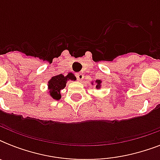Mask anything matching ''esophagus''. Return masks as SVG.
I'll use <instances>...</instances> for the list:
<instances>
[{
  "instance_id": "obj_1",
  "label": "esophagus",
  "mask_w": 160,
  "mask_h": 160,
  "mask_svg": "<svg viewBox=\"0 0 160 160\" xmlns=\"http://www.w3.org/2000/svg\"><path fill=\"white\" fill-rule=\"evenodd\" d=\"M76 77H77V80L79 81H81L83 80V78H84V75H83L82 73H77L76 74Z\"/></svg>"
}]
</instances>
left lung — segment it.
<instances>
[{
	"label": "left lung",
	"instance_id": "obj_1",
	"mask_svg": "<svg viewBox=\"0 0 160 160\" xmlns=\"http://www.w3.org/2000/svg\"><path fill=\"white\" fill-rule=\"evenodd\" d=\"M95 84H96V86H95V89H97V90H100V88H101V85H102V80H95ZM91 85H94V81L91 82Z\"/></svg>",
	"mask_w": 160,
	"mask_h": 160
}]
</instances>
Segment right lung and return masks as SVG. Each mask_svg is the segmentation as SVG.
Here are the masks:
<instances>
[{
    "instance_id": "add662e5",
    "label": "right lung",
    "mask_w": 160,
    "mask_h": 160,
    "mask_svg": "<svg viewBox=\"0 0 160 160\" xmlns=\"http://www.w3.org/2000/svg\"><path fill=\"white\" fill-rule=\"evenodd\" d=\"M69 80H74V81L76 80V77L73 73L69 72L66 75L60 74L52 76L47 83V89H48L47 93L51 98L55 100H60L61 98L60 91L65 87L66 83Z\"/></svg>"
}]
</instances>
